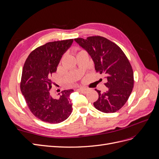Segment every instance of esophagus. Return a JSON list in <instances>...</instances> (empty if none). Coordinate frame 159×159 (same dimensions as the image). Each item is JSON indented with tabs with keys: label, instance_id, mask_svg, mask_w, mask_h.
<instances>
[{
	"label": "esophagus",
	"instance_id": "obj_1",
	"mask_svg": "<svg viewBox=\"0 0 159 159\" xmlns=\"http://www.w3.org/2000/svg\"><path fill=\"white\" fill-rule=\"evenodd\" d=\"M79 91H80L81 93H86L88 92V89L87 88H80L78 89Z\"/></svg>",
	"mask_w": 159,
	"mask_h": 159
}]
</instances>
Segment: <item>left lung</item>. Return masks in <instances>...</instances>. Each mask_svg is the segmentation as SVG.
<instances>
[{"instance_id":"1","label":"left lung","mask_w":159,"mask_h":159,"mask_svg":"<svg viewBox=\"0 0 159 159\" xmlns=\"http://www.w3.org/2000/svg\"><path fill=\"white\" fill-rule=\"evenodd\" d=\"M74 40L91 57L96 71L107 79V91L101 93L95 89L99 98L94 107L103 113L116 112L125 104L133 88V71L127 56L116 44L102 36Z\"/></svg>"}]
</instances>
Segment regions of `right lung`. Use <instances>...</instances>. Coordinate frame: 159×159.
<instances>
[{
	"instance_id": "add662e5",
	"label": "right lung",
	"mask_w": 159,
	"mask_h": 159,
	"mask_svg": "<svg viewBox=\"0 0 159 159\" xmlns=\"http://www.w3.org/2000/svg\"><path fill=\"white\" fill-rule=\"evenodd\" d=\"M73 39L48 42L33 50L22 69L20 90L32 113L42 121L59 123L72 112L70 99L73 89L62 91L56 97L50 91L51 76L57 70L62 55L72 44Z\"/></svg>"
}]
</instances>
